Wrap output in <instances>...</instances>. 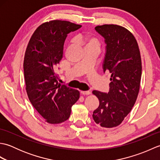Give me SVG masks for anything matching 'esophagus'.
Masks as SVG:
<instances>
[{
	"label": "esophagus",
	"mask_w": 160,
	"mask_h": 160,
	"mask_svg": "<svg viewBox=\"0 0 160 160\" xmlns=\"http://www.w3.org/2000/svg\"><path fill=\"white\" fill-rule=\"evenodd\" d=\"M91 93L90 91H81V94H82L83 96H87V95H89Z\"/></svg>",
	"instance_id": "34e87169"
}]
</instances>
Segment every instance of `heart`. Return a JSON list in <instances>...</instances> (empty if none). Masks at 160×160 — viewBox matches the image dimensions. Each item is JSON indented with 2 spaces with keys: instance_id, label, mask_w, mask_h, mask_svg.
<instances>
[{
  "instance_id": "b5f03b06",
  "label": "heart",
  "mask_w": 160,
  "mask_h": 160,
  "mask_svg": "<svg viewBox=\"0 0 160 160\" xmlns=\"http://www.w3.org/2000/svg\"><path fill=\"white\" fill-rule=\"evenodd\" d=\"M78 41L84 46V49H95L97 50L100 49V42L96 37L81 36L78 38Z\"/></svg>"
}]
</instances>
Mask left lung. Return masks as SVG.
<instances>
[{
  "instance_id": "left-lung-1",
  "label": "left lung",
  "mask_w": 160,
  "mask_h": 160,
  "mask_svg": "<svg viewBox=\"0 0 160 160\" xmlns=\"http://www.w3.org/2000/svg\"><path fill=\"white\" fill-rule=\"evenodd\" d=\"M104 38L103 71L111 73L108 93L93 91L100 105L93 113L96 123L105 128L120 125L137 100L142 76V60L137 40L128 29L117 25L96 26Z\"/></svg>"
}]
</instances>
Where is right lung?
Here are the masks:
<instances>
[{
  "instance_id": "add662e5",
  "label": "right lung",
  "mask_w": 160,
  "mask_h": 160,
  "mask_svg": "<svg viewBox=\"0 0 160 160\" xmlns=\"http://www.w3.org/2000/svg\"><path fill=\"white\" fill-rule=\"evenodd\" d=\"M55 20L40 25L30 38L24 58L26 91L33 107L46 122L59 124L69 119L80 92L58 82L56 67L62 58L68 33L81 28Z\"/></svg>"
}]
</instances>
